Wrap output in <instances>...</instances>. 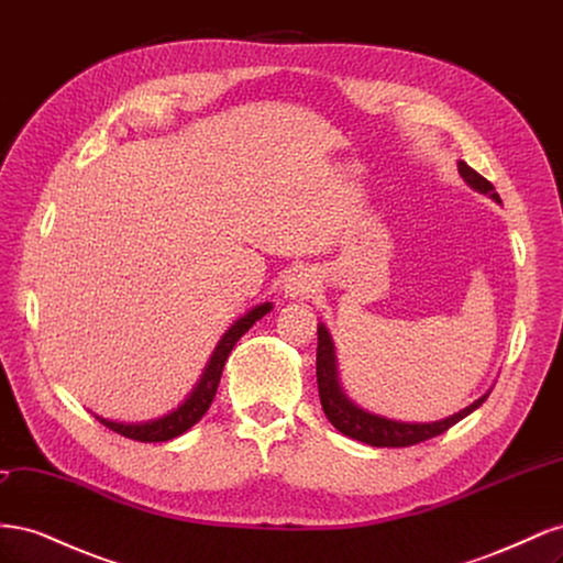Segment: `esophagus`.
Wrapping results in <instances>:
<instances>
[{
  "mask_svg": "<svg viewBox=\"0 0 563 563\" xmlns=\"http://www.w3.org/2000/svg\"><path fill=\"white\" fill-rule=\"evenodd\" d=\"M314 286H317V282H314V275L310 269H296L286 279V294L294 298H302L310 291H314Z\"/></svg>",
  "mask_w": 563,
  "mask_h": 563,
  "instance_id": "esophagus-1",
  "label": "esophagus"
}]
</instances>
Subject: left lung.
I'll list each match as a JSON object with an SVG mask.
<instances>
[{
  "mask_svg": "<svg viewBox=\"0 0 563 563\" xmlns=\"http://www.w3.org/2000/svg\"><path fill=\"white\" fill-rule=\"evenodd\" d=\"M457 172L470 187H474V190H479L490 199L500 201L496 187H493L490 180H486L482 174H476L472 166H467L465 162H457ZM317 335H319L317 338V385H319V399H321L323 413H327V418L331 420V424L338 432H343L345 437H352L356 441H364L368 446L401 449V446H413V444H420V441L444 434L449 428H453L455 422L470 416L474 408H479L488 397L484 395L482 399H476L474 404L463 408L460 413L437 422H399V420H387L380 416L366 413L364 408L354 406L345 397L343 387L338 383L333 340L323 323H319Z\"/></svg>",
  "mask_w": 563,
  "mask_h": 563,
  "instance_id": "1",
  "label": "left lung"
}]
</instances>
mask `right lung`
Returning <instances> with one entry per match:
<instances>
[{
  "mask_svg": "<svg viewBox=\"0 0 563 563\" xmlns=\"http://www.w3.org/2000/svg\"><path fill=\"white\" fill-rule=\"evenodd\" d=\"M272 310V302H263V305H255V308L244 314L242 319H236L230 331L220 338V343L211 356V362L207 366V371H203V376L199 380V385L192 389V395L185 399V404H180L176 411H172L164 418H157V420H147V422H135V424H126V422H112V420H106L96 416L100 422L106 424V428H110L112 432L122 434L126 439H133V441H145V444H155V441H168L174 437H180L183 432H187L192 428L195 422L201 420V416L209 411V406L216 397L218 391V383H220V376H223V368H225V362L228 356L232 352V347L236 345V340H240L255 321L263 319L267 312Z\"/></svg>",
  "mask_w": 563,
  "mask_h": 563,
  "instance_id": "obj_1",
  "label": "right lung"
}]
</instances>
